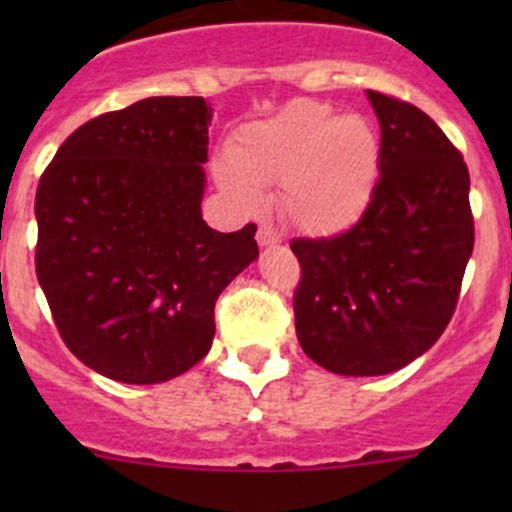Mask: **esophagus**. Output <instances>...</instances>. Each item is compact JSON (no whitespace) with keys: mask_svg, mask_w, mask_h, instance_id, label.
Listing matches in <instances>:
<instances>
[{"mask_svg":"<svg viewBox=\"0 0 512 512\" xmlns=\"http://www.w3.org/2000/svg\"><path fill=\"white\" fill-rule=\"evenodd\" d=\"M257 242H260V247L280 245L282 235L272 225H260V227H257Z\"/></svg>","mask_w":512,"mask_h":512,"instance_id":"obj_1","label":"esophagus"}]
</instances>
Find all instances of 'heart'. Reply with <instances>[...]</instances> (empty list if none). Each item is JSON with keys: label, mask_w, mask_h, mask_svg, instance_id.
<instances>
[{"label": "heart", "mask_w": 512, "mask_h": 512, "mask_svg": "<svg viewBox=\"0 0 512 512\" xmlns=\"http://www.w3.org/2000/svg\"><path fill=\"white\" fill-rule=\"evenodd\" d=\"M376 128L327 103L294 101L235 133L215 160L220 190L245 213L265 203L262 185L280 183V210L307 235H337L364 215L379 178Z\"/></svg>", "instance_id": "1"}]
</instances>
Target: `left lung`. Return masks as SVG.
<instances>
[{
	"mask_svg": "<svg viewBox=\"0 0 512 512\" xmlns=\"http://www.w3.org/2000/svg\"><path fill=\"white\" fill-rule=\"evenodd\" d=\"M381 126L379 180L359 223L294 240V329L332 374L381 376L426 354L456 312L473 252L471 178L446 133L411 103L366 91Z\"/></svg>",
	"mask_w": 512,
	"mask_h": 512,
	"instance_id": "left-lung-1",
	"label": "left lung"
}]
</instances>
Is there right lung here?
Returning <instances> with one entry per match:
<instances>
[{"label": "right lung", "instance_id": "obj_1", "mask_svg": "<svg viewBox=\"0 0 512 512\" xmlns=\"http://www.w3.org/2000/svg\"><path fill=\"white\" fill-rule=\"evenodd\" d=\"M203 96H153L76 128L36 188V277L76 359L160 384L210 352L220 292L257 260V225L203 220Z\"/></svg>", "mask_w": 512, "mask_h": 512}]
</instances>
